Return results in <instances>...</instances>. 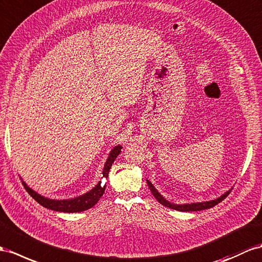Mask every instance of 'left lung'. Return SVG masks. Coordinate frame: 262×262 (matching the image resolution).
<instances>
[{"instance_id": "obj_1", "label": "left lung", "mask_w": 262, "mask_h": 262, "mask_svg": "<svg viewBox=\"0 0 262 262\" xmlns=\"http://www.w3.org/2000/svg\"><path fill=\"white\" fill-rule=\"evenodd\" d=\"M147 184H148V187L154 197H155L160 204L167 208H170V209H175L178 211H200V210L209 209V208H212L213 206L218 205L220 201H223L231 191V189L227 190L221 196L209 201H201V203H190V204H173V203H170L169 200H167L163 195H160V192L155 188V186H154L148 179H147Z\"/></svg>"}]
</instances>
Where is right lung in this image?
<instances>
[{
	"mask_svg": "<svg viewBox=\"0 0 262 262\" xmlns=\"http://www.w3.org/2000/svg\"><path fill=\"white\" fill-rule=\"evenodd\" d=\"M122 148H123L122 145H117L110 151L108 157H107L106 163L103 168V178L108 177V172L114 163V160L117 158L120 151H122ZM22 184L24 185L25 189L28 190L30 195L34 198L39 205L48 208V209L54 210V211H62V212H80V211L90 209V208H92L93 206H95L98 203L99 198L104 195L105 187H106V184L102 185V182L99 180V182L94 186L91 190L83 193V195H79L77 197L69 198V199H52V198H48L39 195L38 192L30 188L24 180H22Z\"/></svg>",
	"mask_w": 262,
	"mask_h": 262,
	"instance_id": "obj_1",
	"label": "right lung"
}]
</instances>
